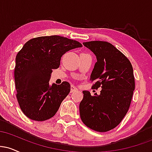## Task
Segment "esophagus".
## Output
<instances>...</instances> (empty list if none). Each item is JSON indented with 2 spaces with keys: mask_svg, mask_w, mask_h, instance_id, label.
I'll return each instance as SVG.
<instances>
[{
  "mask_svg": "<svg viewBox=\"0 0 152 152\" xmlns=\"http://www.w3.org/2000/svg\"><path fill=\"white\" fill-rule=\"evenodd\" d=\"M78 89L76 86H74V85H71V93H73V92L77 91Z\"/></svg>",
  "mask_w": 152,
  "mask_h": 152,
  "instance_id": "esophagus-1",
  "label": "esophagus"
}]
</instances>
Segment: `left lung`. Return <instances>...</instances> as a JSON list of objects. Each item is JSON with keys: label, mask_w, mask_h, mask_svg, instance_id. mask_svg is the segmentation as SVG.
I'll list each match as a JSON object with an SVG mask.
<instances>
[{"label": "left lung", "mask_w": 152, "mask_h": 152, "mask_svg": "<svg viewBox=\"0 0 152 152\" xmlns=\"http://www.w3.org/2000/svg\"><path fill=\"white\" fill-rule=\"evenodd\" d=\"M96 56L90 80L92 88L102 87L100 95L83 91L79 104L80 116L86 126L106 132L117 126L132 102L135 81L132 64L116 47L106 41L83 43Z\"/></svg>", "instance_id": "obj_1"}]
</instances>
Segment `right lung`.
Listing matches in <instances>:
<instances>
[{"mask_svg":"<svg viewBox=\"0 0 152 152\" xmlns=\"http://www.w3.org/2000/svg\"><path fill=\"white\" fill-rule=\"evenodd\" d=\"M81 46L59 36L34 38L24 44L15 58L14 76L17 100L28 118L42 121L56 114L71 86L67 81L50 85L51 73L66 52Z\"/></svg>","mask_w":152,"mask_h":152,"instance_id":"1","label":"right lung"}]
</instances>
